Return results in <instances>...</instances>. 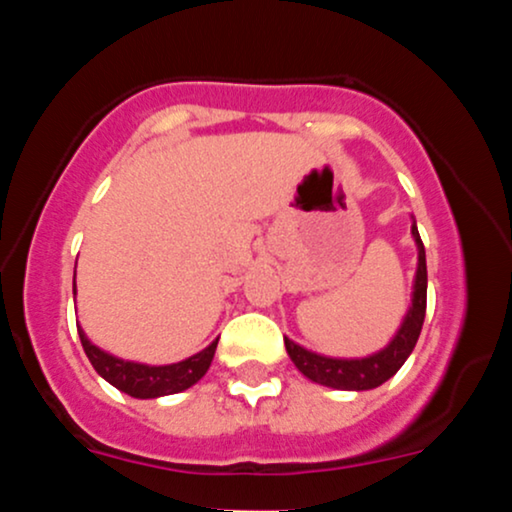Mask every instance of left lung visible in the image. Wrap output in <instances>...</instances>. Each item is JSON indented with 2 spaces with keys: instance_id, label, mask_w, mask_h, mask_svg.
<instances>
[{
  "instance_id": "left-lung-1",
  "label": "left lung",
  "mask_w": 512,
  "mask_h": 512,
  "mask_svg": "<svg viewBox=\"0 0 512 512\" xmlns=\"http://www.w3.org/2000/svg\"><path fill=\"white\" fill-rule=\"evenodd\" d=\"M411 236L416 240V248H419V267H416V279H414V298H411V308L407 317H404L402 327L395 334L390 344L385 346L378 354L366 356V358H327L313 351L303 349L296 342L284 337L286 351H289L291 361L296 363V368L301 370L305 378H310L313 383L337 387V390H373V387L383 385L385 380H390L399 368L404 366L411 351H414L416 342H419L421 327H424L426 317V286H428V274H426V250L421 243L419 228L416 223L411 226Z\"/></svg>"
}]
</instances>
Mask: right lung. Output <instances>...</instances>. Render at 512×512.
<instances>
[{
  "mask_svg": "<svg viewBox=\"0 0 512 512\" xmlns=\"http://www.w3.org/2000/svg\"><path fill=\"white\" fill-rule=\"evenodd\" d=\"M79 337L88 361L98 370V375L108 380L110 385H115L120 392L137 399L175 395V392H182L195 385L209 370L216 344H219V339H216L199 354L185 358L180 363H170V366H144V363L122 361V358L105 354L98 346L88 342L84 330H79Z\"/></svg>",
  "mask_w": 512,
  "mask_h": 512,
  "instance_id": "obj_1",
  "label": "right lung"
}]
</instances>
